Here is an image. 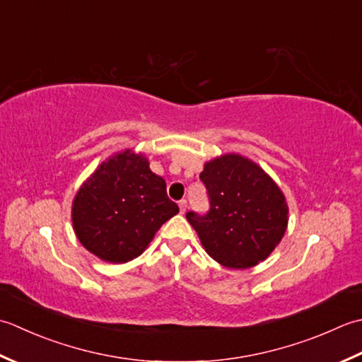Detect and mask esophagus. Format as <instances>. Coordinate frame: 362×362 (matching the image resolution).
<instances>
[{"label": "esophagus", "instance_id": "esophagus-1", "mask_svg": "<svg viewBox=\"0 0 362 362\" xmlns=\"http://www.w3.org/2000/svg\"><path fill=\"white\" fill-rule=\"evenodd\" d=\"M178 204H180V211H181V214L186 212V209H187V202H186V200H181Z\"/></svg>", "mask_w": 362, "mask_h": 362}]
</instances>
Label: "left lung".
<instances>
[{
    "instance_id": "1",
    "label": "left lung",
    "mask_w": 362,
    "mask_h": 362,
    "mask_svg": "<svg viewBox=\"0 0 362 362\" xmlns=\"http://www.w3.org/2000/svg\"><path fill=\"white\" fill-rule=\"evenodd\" d=\"M209 211H189V223L206 252L228 269H248L264 261L283 239L287 204L283 192L247 158L225 154L200 173Z\"/></svg>"
}]
</instances>
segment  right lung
I'll use <instances>...</instances> for the list:
<instances>
[{
  "instance_id": "right-lung-1",
  "label": "right lung",
  "mask_w": 362,
  "mask_h": 362,
  "mask_svg": "<svg viewBox=\"0 0 362 362\" xmlns=\"http://www.w3.org/2000/svg\"><path fill=\"white\" fill-rule=\"evenodd\" d=\"M178 211L146 158L127 150L103 162L81 186L71 218L88 252L122 264L142 255L162 223Z\"/></svg>"
}]
</instances>
